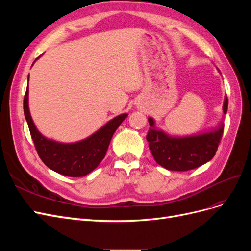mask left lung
Wrapping results in <instances>:
<instances>
[{
  "label": "left lung",
  "instance_id": "left-lung-1",
  "mask_svg": "<svg viewBox=\"0 0 251 251\" xmlns=\"http://www.w3.org/2000/svg\"><path fill=\"white\" fill-rule=\"evenodd\" d=\"M228 100L225 97L223 112L226 114ZM151 126L147 135L149 148L156 162L164 169L176 172H186L199 168L216 155L222 139L224 127L221 125L216 131L206 134L174 138L154 128L153 118H149Z\"/></svg>",
  "mask_w": 251,
  "mask_h": 251
}]
</instances>
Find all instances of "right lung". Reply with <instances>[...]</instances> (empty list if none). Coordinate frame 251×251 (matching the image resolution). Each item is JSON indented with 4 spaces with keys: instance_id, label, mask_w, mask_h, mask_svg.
I'll return each instance as SVG.
<instances>
[{
    "instance_id": "add662e5",
    "label": "right lung",
    "mask_w": 251,
    "mask_h": 251,
    "mask_svg": "<svg viewBox=\"0 0 251 251\" xmlns=\"http://www.w3.org/2000/svg\"><path fill=\"white\" fill-rule=\"evenodd\" d=\"M24 114L35 150L49 169L68 177H83L95 170L104 158L110 141L127 114L113 118L100 131L75 143H59L45 138L36 130L28 107V88L24 96Z\"/></svg>"
}]
</instances>
